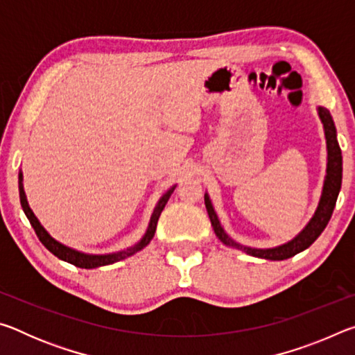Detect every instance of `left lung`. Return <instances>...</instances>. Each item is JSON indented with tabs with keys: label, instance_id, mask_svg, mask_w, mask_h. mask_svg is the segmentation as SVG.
Wrapping results in <instances>:
<instances>
[{
	"label": "left lung",
	"instance_id": "1",
	"mask_svg": "<svg viewBox=\"0 0 355 355\" xmlns=\"http://www.w3.org/2000/svg\"><path fill=\"white\" fill-rule=\"evenodd\" d=\"M318 111H320V117L324 123V131H326L329 161H327V175H326V182H324V189H322L320 205H318L316 213L309 222V225L304 228V232L300 233L299 236L294 238L293 241H290L288 244L280 245V248H275V249L243 248V245L232 241V239L227 236V233L222 230V227L218 220V216H216L214 209L211 207V202H209L208 196H205V207L209 216V220H211L216 236H218L222 243L230 245V248L244 250L245 254H249L252 257L266 258V260H286V258H291L296 254H299V252L310 248V245L316 241V238L321 235L324 228H326V225L329 224L330 218H332L336 197H338V192L341 189L343 158H341V150H340L338 142H336V130H335L334 120L330 117V112L326 110V107H320Z\"/></svg>",
	"mask_w": 355,
	"mask_h": 355
}]
</instances>
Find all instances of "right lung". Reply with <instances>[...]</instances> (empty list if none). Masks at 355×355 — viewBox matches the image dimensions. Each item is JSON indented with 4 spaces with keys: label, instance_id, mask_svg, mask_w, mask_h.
I'll return each mask as SVG.
<instances>
[{
    "label": "right lung",
    "instance_id": "add662e5",
    "mask_svg": "<svg viewBox=\"0 0 355 355\" xmlns=\"http://www.w3.org/2000/svg\"><path fill=\"white\" fill-rule=\"evenodd\" d=\"M19 177H20V202H21L23 211H25L26 218L29 219V222H31L35 235H37V238L40 239V243L44 244L53 255H56L58 258H61V260L67 261L70 264H75V266H78V268H84V269H92V268H98V266H106V264H112L116 261L123 260V258H127L130 255H133L135 252L141 250L142 248H146V245L150 241H152V238L155 236L156 224H158L159 214L164 209L166 203H167V200H169V197L173 192V189H175V186H173V188H171L163 197H161L158 205H156V208H155L152 219H150V225H148V230L146 233V236H144L142 241L137 245H135L133 249H130L127 252H119V254H112V255H86V254H81V252H76V250H71L69 248H65V245L59 244L50 235H48V233L44 230V227L39 224V220L35 219V216L33 214L31 209H29L26 197H25V192H23V188H21V173Z\"/></svg>",
    "mask_w": 355,
    "mask_h": 355
}]
</instances>
